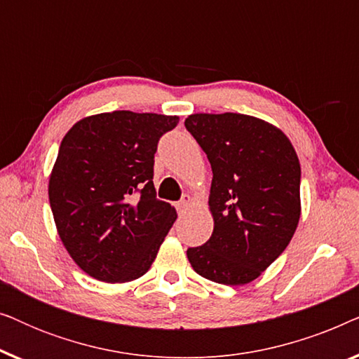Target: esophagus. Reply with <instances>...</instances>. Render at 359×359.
Listing matches in <instances>:
<instances>
[{
    "label": "esophagus",
    "mask_w": 359,
    "mask_h": 359,
    "mask_svg": "<svg viewBox=\"0 0 359 359\" xmlns=\"http://www.w3.org/2000/svg\"><path fill=\"white\" fill-rule=\"evenodd\" d=\"M191 203H193V199H191L189 196H184V198L181 199L178 204H176V209H178V214H184L186 210H188L189 205H191Z\"/></svg>",
    "instance_id": "obj_1"
}]
</instances>
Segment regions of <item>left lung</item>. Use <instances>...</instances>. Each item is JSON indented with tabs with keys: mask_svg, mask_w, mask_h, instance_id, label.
<instances>
[{
	"mask_svg": "<svg viewBox=\"0 0 359 359\" xmlns=\"http://www.w3.org/2000/svg\"><path fill=\"white\" fill-rule=\"evenodd\" d=\"M184 126L212 168L214 230L188 248L198 274L242 286L257 279L291 242L301 217V165L283 130L258 117L191 114Z\"/></svg>",
	"mask_w": 359,
	"mask_h": 359,
	"instance_id": "1",
	"label": "left lung"
}]
</instances>
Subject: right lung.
I'll use <instances>...</instances> for the list:
<instances>
[{
  "label": "right lung",
  "instance_id": "1",
  "mask_svg": "<svg viewBox=\"0 0 359 359\" xmlns=\"http://www.w3.org/2000/svg\"><path fill=\"white\" fill-rule=\"evenodd\" d=\"M178 116L112 111L78 121L63 137L48 201L63 247L104 283L144 276L176 220L156 199L155 151Z\"/></svg>",
  "mask_w": 359,
  "mask_h": 359
}]
</instances>
